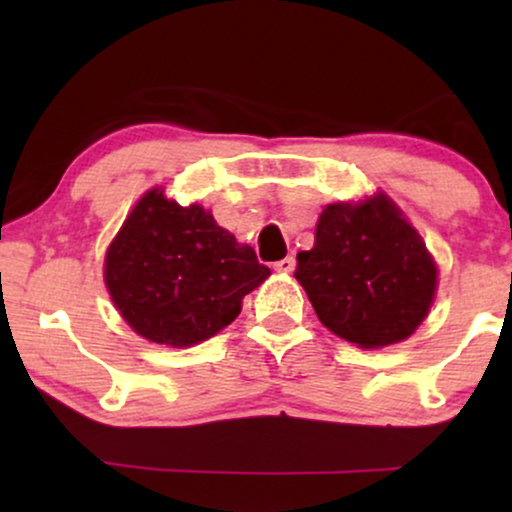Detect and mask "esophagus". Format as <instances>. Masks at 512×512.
I'll return each instance as SVG.
<instances>
[{
	"instance_id": "esophagus-1",
	"label": "esophagus",
	"mask_w": 512,
	"mask_h": 512,
	"mask_svg": "<svg viewBox=\"0 0 512 512\" xmlns=\"http://www.w3.org/2000/svg\"><path fill=\"white\" fill-rule=\"evenodd\" d=\"M293 268H296V258L293 256H286V258H282V261L275 263V270L282 272V275H286V272H293Z\"/></svg>"
}]
</instances>
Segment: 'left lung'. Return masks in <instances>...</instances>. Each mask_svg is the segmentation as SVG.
<instances>
[{"label":"left lung","instance_id":"8db88e82","mask_svg":"<svg viewBox=\"0 0 512 512\" xmlns=\"http://www.w3.org/2000/svg\"><path fill=\"white\" fill-rule=\"evenodd\" d=\"M296 258L321 324L363 349L410 338L436 296L438 268L422 235L384 193L326 205L314 247Z\"/></svg>","mask_w":512,"mask_h":512}]
</instances>
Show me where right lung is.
I'll list each match as a JSON object with an SVG mask.
<instances>
[{
    "instance_id": "right-lung-1",
    "label": "right lung",
    "mask_w": 512,
    "mask_h": 512,
    "mask_svg": "<svg viewBox=\"0 0 512 512\" xmlns=\"http://www.w3.org/2000/svg\"><path fill=\"white\" fill-rule=\"evenodd\" d=\"M270 277L200 205L181 207L151 188L132 207L104 256L116 310L142 338L191 347L235 321L242 298Z\"/></svg>"
}]
</instances>
